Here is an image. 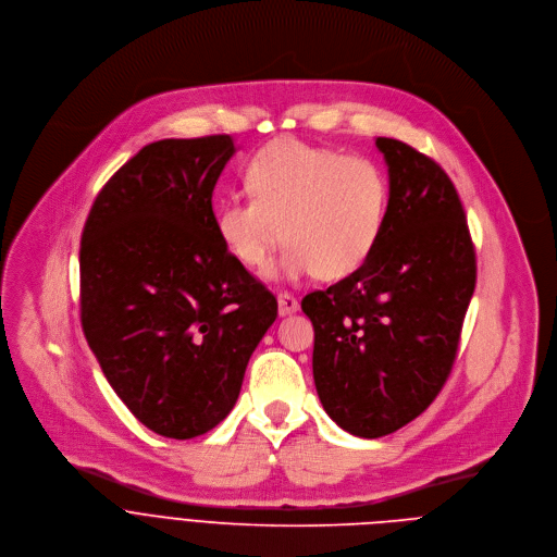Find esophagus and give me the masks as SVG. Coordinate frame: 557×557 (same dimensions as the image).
Here are the masks:
<instances>
[{"mask_svg":"<svg viewBox=\"0 0 557 557\" xmlns=\"http://www.w3.org/2000/svg\"><path fill=\"white\" fill-rule=\"evenodd\" d=\"M277 308H280V314L286 317V314H295L299 310V301L297 297L288 295V293H280L277 295Z\"/></svg>","mask_w":557,"mask_h":557,"instance_id":"1","label":"esophagus"}]
</instances>
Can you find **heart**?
<instances>
[{
    "mask_svg": "<svg viewBox=\"0 0 557 557\" xmlns=\"http://www.w3.org/2000/svg\"><path fill=\"white\" fill-rule=\"evenodd\" d=\"M245 185L251 197L216 210V234L249 269H264L284 238L273 277L341 280L360 269L383 232L387 178L367 157L275 139L253 154Z\"/></svg>",
    "mask_w": 557,
    "mask_h": 557,
    "instance_id": "b5f03b06",
    "label": "heart"
}]
</instances>
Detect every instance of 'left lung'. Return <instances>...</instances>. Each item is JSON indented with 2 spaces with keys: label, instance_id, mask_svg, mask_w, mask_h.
<instances>
[{
  "label": "left lung",
  "instance_id": "1",
  "mask_svg": "<svg viewBox=\"0 0 557 557\" xmlns=\"http://www.w3.org/2000/svg\"><path fill=\"white\" fill-rule=\"evenodd\" d=\"M389 201L369 258L304 297L314 325L312 376L325 413L364 440L416 420L444 387L457 354L476 262L448 174L426 154L376 137Z\"/></svg>",
  "mask_w": 557,
  "mask_h": 557
}]
</instances>
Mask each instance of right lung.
I'll return each instance as SVG.
<instances>
[{
  "instance_id": "obj_1",
  "label": "right lung",
  "mask_w": 557,
  "mask_h": 557,
  "mask_svg": "<svg viewBox=\"0 0 557 557\" xmlns=\"http://www.w3.org/2000/svg\"><path fill=\"white\" fill-rule=\"evenodd\" d=\"M230 135L159 139L98 195L81 243V319L102 374L152 433L193 440L234 409L275 297L216 234Z\"/></svg>"
}]
</instances>
